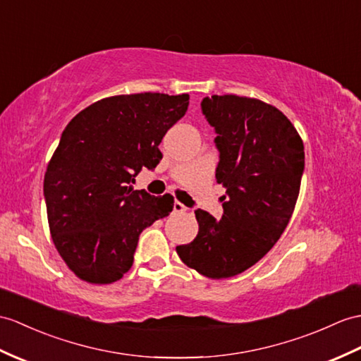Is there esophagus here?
<instances>
[{
	"label": "esophagus",
	"mask_w": 361,
	"mask_h": 361,
	"mask_svg": "<svg viewBox=\"0 0 361 361\" xmlns=\"http://www.w3.org/2000/svg\"><path fill=\"white\" fill-rule=\"evenodd\" d=\"M173 212H177V214L186 212V206H184L183 203H180V201H175V203H173Z\"/></svg>",
	"instance_id": "obj_1"
}]
</instances>
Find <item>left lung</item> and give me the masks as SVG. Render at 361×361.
Listing matches in <instances>:
<instances>
[{
  "label": "left lung",
  "instance_id": "obj_1",
  "mask_svg": "<svg viewBox=\"0 0 361 361\" xmlns=\"http://www.w3.org/2000/svg\"><path fill=\"white\" fill-rule=\"evenodd\" d=\"M201 111L216 132L215 178L226 188L220 220L195 211L198 233L177 246L181 262L207 279L238 275L286 229L305 171V147L288 116L255 98L212 95Z\"/></svg>",
  "mask_w": 361,
  "mask_h": 361
}]
</instances>
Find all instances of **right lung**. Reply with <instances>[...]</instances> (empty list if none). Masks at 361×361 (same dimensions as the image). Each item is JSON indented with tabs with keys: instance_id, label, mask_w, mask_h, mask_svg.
<instances>
[{
	"instance_id": "right-lung-1",
	"label": "right lung",
	"mask_w": 361,
	"mask_h": 361,
	"mask_svg": "<svg viewBox=\"0 0 361 361\" xmlns=\"http://www.w3.org/2000/svg\"><path fill=\"white\" fill-rule=\"evenodd\" d=\"M189 95L103 98L71 120L47 164L44 198L54 245L67 267L92 284L128 272L140 233L172 212L173 197L133 190L142 167L155 169L160 142L186 114Z\"/></svg>"
}]
</instances>
